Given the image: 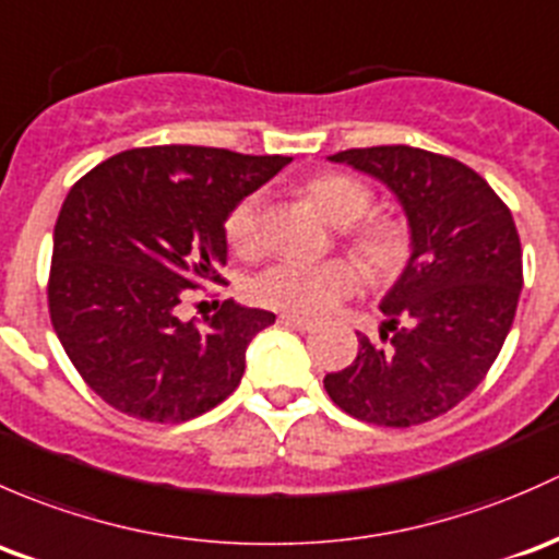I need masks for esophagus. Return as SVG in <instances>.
<instances>
[{
  "label": "esophagus",
  "mask_w": 559,
  "mask_h": 559,
  "mask_svg": "<svg viewBox=\"0 0 559 559\" xmlns=\"http://www.w3.org/2000/svg\"><path fill=\"white\" fill-rule=\"evenodd\" d=\"M280 325L293 328V331H312L314 322L307 318H298V314H280Z\"/></svg>",
  "instance_id": "esophagus-1"
}]
</instances>
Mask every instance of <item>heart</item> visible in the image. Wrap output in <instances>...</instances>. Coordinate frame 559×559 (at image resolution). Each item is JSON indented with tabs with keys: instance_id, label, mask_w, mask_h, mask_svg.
I'll use <instances>...</instances> for the list:
<instances>
[{
	"instance_id": "1",
	"label": "heart",
	"mask_w": 559,
	"mask_h": 559,
	"mask_svg": "<svg viewBox=\"0 0 559 559\" xmlns=\"http://www.w3.org/2000/svg\"><path fill=\"white\" fill-rule=\"evenodd\" d=\"M304 195L312 201L333 226L344 228L349 252L373 277H390L406 261L408 241L404 228L388 217H368L373 195L360 180L347 175H318L301 186ZM261 193H250L231 206L226 217V239L234 250L252 252L261 239ZM358 272L344 261L298 263L280 261L263 269L250 285V296L258 304L293 314H320L336 307L342 298L353 296L358 287Z\"/></svg>"
}]
</instances>
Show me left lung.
I'll return each mask as SVG.
<instances>
[{
    "instance_id": "obj_1",
    "label": "left lung",
    "mask_w": 559,
    "mask_h": 559,
    "mask_svg": "<svg viewBox=\"0 0 559 559\" xmlns=\"http://www.w3.org/2000/svg\"><path fill=\"white\" fill-rule=\"evenodd\" d=\"M384 182L404 206L408 255L382 298L384 322L358 358L322 379L364 423L408 428L457 406L498 358L522 290V247L498 193L460 160L408 145L328 155Z\"/></svg>"
}]
</instances>
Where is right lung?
<instances>
[{
    "label": "right lung",
    "mask_w": 559,
    "mask_h": 559,
    "mask_svg": "<svg viewBox=\"0 0 559 559\" xmlns=\"http://www.w3.org/2000/svg\"><path fill=\"white\" fill-rule=\"evenodd\" d=\"M287 155L136 147L80 177L53 228L50 322L88 388L129 417L186 423L237 390L245 353L274 322L226 301L206 325L177 318L201 282H221L226 217Z\"/></svg>",
    "instance_id": "right-lung-1"
}]
</instances>
